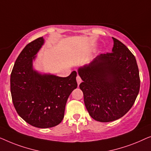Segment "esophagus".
<instances>
[{
    "mask_svg": "<svg viewBox=\"0 0 151 151\" xmlns=\"http://www.w3.org/2000/svg\"><path fill=\"white\" fill-rule=\"evenodd\" d=\"M76 82H77L78 85H79V84L81 83L82 82V80H81V78L80 76L77 75V76H76Z\"/></svg>",
    "mask_w": 151,
    "mask_h": 151,
    "instance_id": "esophagus-1",
    "label": "esophagus"
}]
</instances>
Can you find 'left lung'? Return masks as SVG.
Masks as SVG:
<instances>
[{
	"mask_svg": "<svg viewBox=\"0 0 151 151\" xmlns=\"http://www.w3.org/2000/svg\"><path fill=\"white\" fill-rule=\"evenodd\" d=\"M112 52L101 54L78 69L79 88L91 117L101 122L122 117L138 95L140 79L134 55L116 38Z\"/></svg>",
	"mask_w": 151,
	"mask_h": 151,
	"instance_id": "obj_1",
	"label": "left lung"
}]
</instances>
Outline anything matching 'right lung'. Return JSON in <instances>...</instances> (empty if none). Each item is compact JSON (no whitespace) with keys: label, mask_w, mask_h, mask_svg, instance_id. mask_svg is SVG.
<instances>
[{"label":"right lung","mask_w":151,"mask_h":151,"mask_svg":"<svg viewBox=\"0 0 151 151\" xmlns=\"http://www.w3.org/2000/svg\"><path fill=\"white\" fill-rule=\"evenodd\" d=\"M44 44L42 37L25 46L14 63L10 78L17 113L29 124L42 129L57 126L62 121L67 100L77 88L76 71L67 77H60L33 69V61Z\"/></svg>","instance_id":"right-lung-1"}]
</instances>
